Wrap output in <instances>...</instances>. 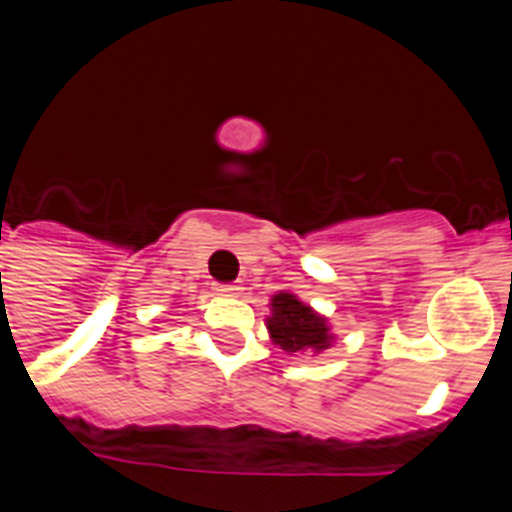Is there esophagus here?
Returning a JSON list of instances; mask_svg holds the SVG:
<instances>
[{
  "mask_svg": "<svg viewBox=\"0 0 512 512\" xmlns=\"http://www.w3.org/2000/svg\"><path fill=\"white\" fill-rule=\"evenodd\" d=\"M219 295H227V298H240L242 295V285L240 283H232V285H219Z\"/></svg>",
  "mask_w": 512,
  "mask_h": 512,
  "instance_id": "obj_1",
  "label": "esophagus"
}]
</instances>
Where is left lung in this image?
<instances>
[{
  "mask_svg": "<svg viewBox=\"0 0 512 512\" xmlns=\"http://www.w3.org/2000/svg\"><path fill=\"white\" fill-rule=\"evenodd\" d=\"M267 333L285 353H323L333 346L336 336L326 315L310 308L298 295L280 290L270 298V315L265 318Z\"/></svg>",
  "mask_w": 512,
  "mask_h": 512,
  "instance_id": "left-lung-1",
  "label": "left lung"
}]
</instances>
